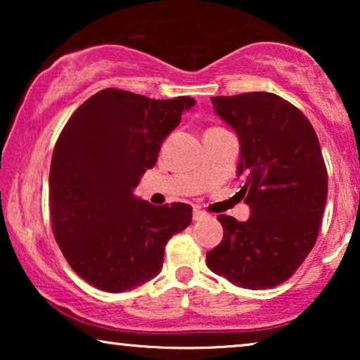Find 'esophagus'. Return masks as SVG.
I'll return each instance as SVG.
<instances>
[{
  "mask_svg": "<svg viewBox=\"0 0 360 360\" xmlns=\"http://www.w3.org/2000/svg\"><path fill=\"white\" fill-rule=\"evenodd\" d=\"M206 216H208V214H206L205 211H201L198 208H193V221H201V219H205Z\"/></svg>",
  "mask_w": 360,
  "mask_h": 360,
  "instance_id": "34e87169",
  "label": "esophagus"
}]
</instances>
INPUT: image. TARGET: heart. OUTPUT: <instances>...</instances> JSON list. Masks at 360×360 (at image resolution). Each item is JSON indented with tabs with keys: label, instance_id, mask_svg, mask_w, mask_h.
I'll use <instances>...</instances> for the list:
<instances>
[{
	"label": "heart",
	"instance_id": "b5f03b06",
	"mask_svg": "<svg viewBox=\"0 0 360 360\" xmlns=\"http://www.w3.org/2000/svg\"><path fill=\"white\" fill-rule=\"evenodd\" d=\"M216 129H219V127H213V129H210V131H216Z\"/></svg>",
	"mask_w": 360,
	"mask_h": 360
}]
</instances>
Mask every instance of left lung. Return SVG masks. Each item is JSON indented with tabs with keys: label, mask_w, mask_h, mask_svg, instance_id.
Listing matches in <instances>:
<instances>
[{
	"label": "left lung",
	"mask_w": 360,
	"mask_h": 360,
	"mask_svg": "<svg viewBox=\"0 0 360 360\" xmlns=\"http://www.w3.org/2000/svg\"><path fill=\"white\" fill-rule=\"evenodd\" d=\"M240 141L238 179L250 206L244 223L219 214L223 240L206 254L214 274L265 290L283 283L316 243L328 196V170L308 117L267 91L211 98Z\"/></svg>",
	"instance_id": "obj_1"
}]
</instances>
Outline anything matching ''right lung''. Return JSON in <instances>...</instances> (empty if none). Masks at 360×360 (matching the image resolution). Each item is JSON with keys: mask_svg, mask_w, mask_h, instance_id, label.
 Instances as JSON below:
<instances>
[{"mask_svg": "<svg viewBox=\"0 0 360 360\" xmlns=\"http://www.w3.org/2000/svg\"><path fill=\"white\" fill-rule=\"evenodd\" d=\"M190 96L150 100L106 88L70 116L49 174L52 231L73 272L103 292L132 290L160 272L165 244L191 223V206L136 198Z\"/></svg>", "mask_w": 360, "mask_h": 360, "instance_id": "1", "label": "right lung"}]
</instances>
